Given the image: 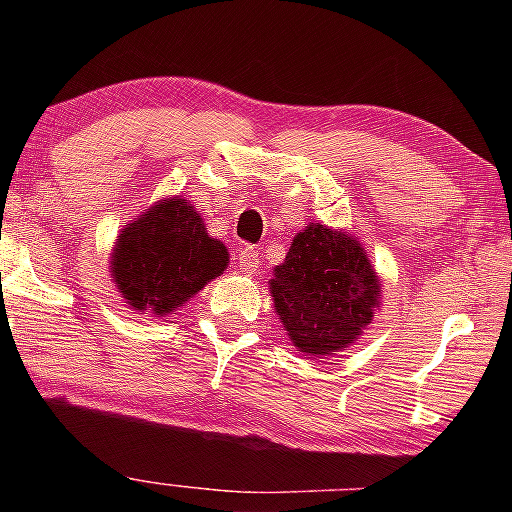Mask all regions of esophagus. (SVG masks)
Listing matches in <instances>:
<instances>
[{
  "label": "esophagus",
  "mask_w": 512,
  "mask_h": 512,
  "mask_svg": "<svg viewBox=\"0 0 512 512\" xmlns=\"http://www.w3.org/2000/svg\"><path fill=\"white\" fill-rule=\"evenodd\" d=\"M258 263H261V258H258V251L254 247H244L235 258L237 270L247 272V275H254V272L258 270Z\"/></svg>",
  "instance_id": "1"
}]
</instances>
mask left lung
<instances>
[{
  "label": "left lung",
  "instance_id": "1",
  "mask_svg": "<svg viewBox=\"0 0 512 512\" xmlns=\"http://www.w3.org/2000/svg\"><path fill=\"white\" fill-rule=\"evenodd\" d=\"M380 293L359 237L324 223L296 233L270 279L275 312L303 356H328L359 340L380 310Z\"/></svg>",
  "mask_w": 512,
  "mask_h": 512
}]
</instances>
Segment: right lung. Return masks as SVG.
Returning a JSON list of instances; mask_svg holds the SVG:
<instances>
[{"label": "right lung", "instance_id": "1", "mask_svg": "<svg viewBox=\"0 0 512 512\" xmlns=\"http://www.w3.org/2000/svg\"><path fill=\"white\" fill-rule=\"evenodd\" d=\"M228 263L226 244L207 233L191 200L167 195L123 226L109 272L132 312L167 317L221 277Z\"/></svg>", "mask_w": 512, "mask_h": 512}]
</instances>
